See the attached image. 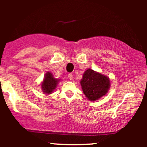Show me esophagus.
I'll return each instance as SVG.
<instances>
[{
  "label": "esophagus",
  "mask_w": 147,
  "mask_h": 147,
  "mask_svg": "<svg viewBox=\"0 0 147 147\" xmlns=\"http://www.w3.org/2000/svg\"><path fill=\"white\" fill-rule=\"evenodd\" d=\"M68 76V79H70V80H72V79H73V75H72V73H69Z\"/></svg>",
  "instance_id": "1"
}]
</instances>
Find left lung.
Here are the masks:
<instances>
[{
	"label": "left lung",
	"instance_id": "1",
	"mask_svg": "<svg viewBox=\"0 0 147 147\" xmlns=\"http://www.w3.org/2000/svg\"><path fill=\"white\" fill-rule=\"evenodd\" d=\"M80 83L84 93L90 101H95L105 95L111 85L109 77L90 68L84 72Z\"/></svg>",
	"mask_w": 147,
	"mask_h": 147
}]
</instances>
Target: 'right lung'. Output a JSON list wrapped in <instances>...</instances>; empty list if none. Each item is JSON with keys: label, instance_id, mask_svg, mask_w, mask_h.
Instances as JSON below:
<instances>
[{"label": "right lung", "instance_id": "obj_1", "mask_svg": "<svg viewBox=\"0 0 147 147\" xmlns=\"http://www.w3.org/2000/svg\"><path fill=\"white\" fill-rule=\"evenodd\" d=\"M59 79H55L51 72H48L45 75L44 79L41 84V88L45 94H51L56 88Z\"/></svg>", "mask_w": 147, "mask_h": 147}]
</instances>
